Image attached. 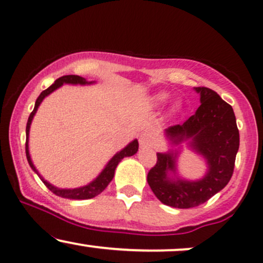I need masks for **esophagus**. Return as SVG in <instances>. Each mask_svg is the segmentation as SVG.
<instances>
[{"mask_svg": "<svg viewBox=\"0 0 263 263\" xmlns=\"http://www.w3.org/2000/svg\"><path fill=\"white\" fill-rule=\"evenodd\" d=\"M151 143H152L151 134H148V132H143V134L140 136V145L142 147H147V146H151Z\"/></svg>", "mask_w": 263, "mask_h": 263, "instance_id": "esophagus-1", "label": "esophagus"}]
</instances>
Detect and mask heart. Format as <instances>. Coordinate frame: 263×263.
Returning a JSON list of instances; mask_svg holds the SVG:
<instances>
[{"instance_id":"b5f03b06","label":"heart","mask_w":263,"mask_h":263,"mask_svg":"<svg viewBox=\"0 0 263 263\" xmlns=\"http://www.w3.org/2000/svg\"><path fill=\"white\" fill-rule=\"evenodd\" d=\"M166 99H167L166 93H158L157 96H156V101H158V102H163Z\"/></svg>"}]
</instances>
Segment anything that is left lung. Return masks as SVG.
Instances as JSON below:
<instances>
[{
	"instance_id": "1",
	"label": "left lung",
	"mask_w": 263,
	"mask_h": 263,
	"mask_svg": "<svg viewBox=\"0 0 263 263\" xmlns=\"http://www.w3.org/2000/svg\"><path fill=\"white\" fill-rule=\"evenodd\" d=\"M201 95V106L182 125L166 129L176 145L192 138V147L207 158L209 174L200 181L172 180L167 174L175 171L176 154H157L156 164L148 171L147 182L156 197L167 206L191 209L209 201L220 192L235 170L239 147V132L232 106L211 88L195 87Z\"/></svg>"
}]
</instances>
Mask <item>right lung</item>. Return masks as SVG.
<instances>
[{
	"mask_svg": "<svg viewBox=\"0 0 263 263\" xmlns=\"http://www.w3.org/2000/svg\"><path fill=\"white\" fill-rule=\"evenodd\" d=\"M63 83H72V85H77V83H80V85H85V83H88V82L83 79V77L76 76V74H67V76H62L60 77V79H57L54 81L53 85H51L47 89H45V91L41 92V95L37 97L36 103H34V108L33 111L31 112L30 117H28V121H27V126H26V157H27V161L28 163H30L31 168L39 175V177L41 178L42 182L46 184V187H47L51 192H53L54 195L60 196V197H63V198H70V200H88V198L96 197L97 195H100V193L108 186V183L111 182L112 178H114L115 170H116L117 164L120 163V161L122 160V158L128 157V156L136 154L138 149V142L137 140H135L134 142H131L128 146L125 147L122 151L118 152L117 155H115L114 157H112V160L107 163V166L105 167V170L101 172L99 177H97L93 182L87 184V186H83V187H80V189H73V190H62V189H57V187L52 186V184L48 183L47 181L43 180L41 175L37 172L36 167L33 166L32 161H31L30 154H28V132H30V125L31 122H32V118L34 116V114H36L37 108H39L40 103L42 102V100L45 99L47 95H50L52 91H54V89L59 88L60 86H62Z\"/></svg>",
	"mask_w": 263,
	"mask_h": 263,
	"instance_id": "obj_1",
	"label": "right lung"
}]
</instances>
